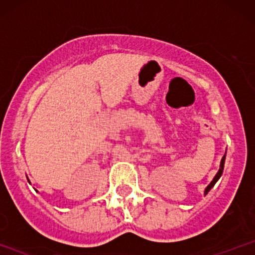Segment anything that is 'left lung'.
I'll use <instances>...</instances> for the list:
<instances>
[{"label": "left lung", "mask_w": 255, "mask_h": 255, "mask_svg": "<svg viewBox=\"0 0 255 255\" xmlns=\"http://www.w3.org/2000/svg\"><path fill=\"white\" fill-rule=\"evenodd\" d=\"M224 163H225V154L223 156V158H222V160H221V165H219V170H218V172L217 174H216V176L213 177V180L211 181V182H210V184L209 186L206 187V188H205V192H204V194L206 195L207 193H209L210 191H211V188L213 186H215L216 184V182H217V181L219 180V178H221V176H222V174H223V169H224Z\"/></svg>", "instance_id": "8db88e82"}]
</instances>
